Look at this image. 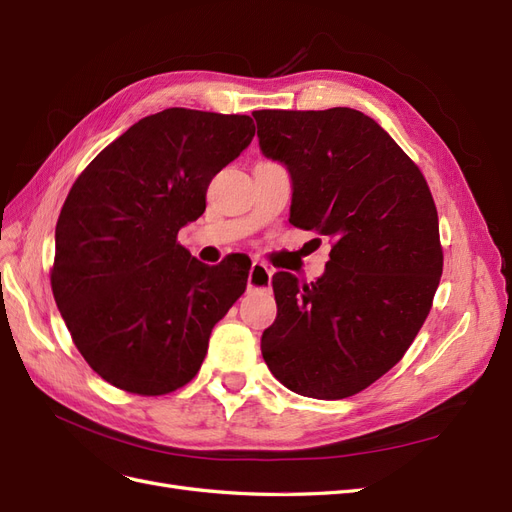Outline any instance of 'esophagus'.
Here are the masks:
<instances>
[{"label":"esophagus","mask_w":512,"mask_h":512,"mask_svg":"<svg viewBox=\"0 0 512 512\" xmlns=\"http://www.w3.org/2000/svg\"><path fill=\"white\" fill-rule=\"evenodd\" d=\"M272 270L261 261L251 263V272L249 278H246V285H249V291L253 289H270L272 287Z\"/></svg>","instance_id":"esophagus-1"}]
</instances>
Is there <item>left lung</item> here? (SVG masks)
Listing matches in <instances>:
<instances>
[{
	"label": "left lung",
	"instance_id": "left-lung-1",
	"mask_svg": "<svg viewBox=\"0 0 512 512\" xmlns=\"http://www.w3.org/2000/svg\"><path fill=\"white\" fill-rule=\"evenodd\" d=\"M261 154L291 175V217L333 240L310 285L272 278L278 314L261 335L268 369L312 399H346L401 361L443 274L439 215L420 168L350 107L255 111Z\"/></svg>",
	"mask_w": 512,
	"mask_h": 512
}]
</instances>
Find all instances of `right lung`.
Segmentation results:
<instances>
[{"label": "right lung", "instance_id": "obj_1", "mask_svg": "<svg viewBox=\"0 0 512 512\" xmlns=\"http://www.w3.org/2000/svg\"><path fill=\"white\" fill-rule=\"evenodd\" d=\"M249 116L170 107L132 124L73 183L54 232L52 293L86 363L158 396L198 373L251 261L206 266L177 244L206 189L251 145Z\"/></svg>", "mask_w": 512, "mask_h": 512}]
</instances>
